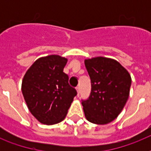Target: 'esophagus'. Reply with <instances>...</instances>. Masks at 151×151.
<instances>
[{
  "label": "esophagus",
  "mask_w": 151,
  "mask_h": 151,
  "mask_svg": "<svg viewBox=\"0 0 151 151\" xmlns=\"http://www.w3.org/2000/svg\"><path fill=\"white\" fill-rule=\"evenodd\" d=\"M76 89H77V92H78V95L80 94V87L78 86V87L76 88Z\"/></svg>",
  "instance_id": "obj_1"
}]
</instances>
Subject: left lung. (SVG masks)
Instances as JSON below:
<instances>
[{"mask_svg":"<svg viewBox=\"0 0 151 151\" xmlns=\"http://www.w3.org/2000/svg\"><path fill=\"white\" fill-rule=\"evenodd\" d=\"M92 89L87 99H81L85 117L94 124L110 123L126 103L131 86L129 72L117 61L104 57L85 59Z\"/></svg>","mask_w":151,"mask_h":151,"instance_id":"obj_1","label":"left lung"}]
</instances>
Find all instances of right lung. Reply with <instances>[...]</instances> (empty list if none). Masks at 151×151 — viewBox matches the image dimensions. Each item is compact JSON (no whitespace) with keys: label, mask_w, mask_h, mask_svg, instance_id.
I'll use <instances>...</instances> for the list:
<instances>
[{"label":"right lung","mask_w":151,"mask_h":151,"mask_svg":"<svg viewBox=\"0 0 151 151\" xmlns=\"http://www.w3.org/2000/svg\"><path fill=\"white\" fill-rule=\"evenodd\" d=\"M66 63V58L56 55L42 57L34 62L23 78L25 101L30 113L42 124L62 122L78 94L63 72Z\"/></svg>","instance_id":"obj_1"}]
</instances>
